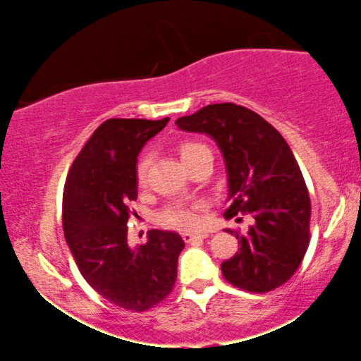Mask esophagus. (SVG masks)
<instances>
[{"mask_svg": "<svg viewBox=\"0 0 361 361\" xmlns=\"http://www.w3.org/2000/svg\"><path fill=\"white\" fill-rule=\"evenodd\" d=\"M205 234H195V233H183V239L186 243H193L198 241V239H205Z\"/></svg>", "mask_w": 361, "mask_h": 361, "instance_id": "34e87169", "label": "esophagus"}]
</instances>
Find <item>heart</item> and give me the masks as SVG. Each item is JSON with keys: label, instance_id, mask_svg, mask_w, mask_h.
<instances>
[{"label": "heart", "instance_id": "b5f03b06", "mask_svg": "<svg viewBox=\"0 0 361 361\" xmlns=\"http://www.w3.org/2000/svg\"><path fill=\"white\" fill-rule=\"evenodd\" d=\"M202 144L186 142L181 146V159H188L195 151H198ZM149 156H142L139 159L137 168H135V178H137L139 185H146L147 181V171H149ZM159 222L163 226L173 227V229H183V231H193L200 227L202 217H200V207L198 205H188V204H173L166 207L163 212L159 214Z\"/></svg>", "mask_w": 361, "mask_h": 361}]
</instances>
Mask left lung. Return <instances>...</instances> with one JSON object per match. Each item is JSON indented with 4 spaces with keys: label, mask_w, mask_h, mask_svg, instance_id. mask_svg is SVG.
Segmentation results:
<instances>
[{
    "label": "left lung",
    "mask_w": 361,
    "mask_h": 361,
    "mask_svg": "<svg viewBox=\"0 0 361 361\" xmlns=\"http://www.w3.org/2000/svg\"><path fill=\"white\" fill-rule=\"evenodd\" d=\"M210 135L224 156L229 188L226 217L250 214L239 251L221 264L234 287L264 293L287 281L309 247L310 198L292 149L271 123L235 103H215L176 120Z\"/></svg>",
    "instance_id": "8db88e82"
}]
</instances>
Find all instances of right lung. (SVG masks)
Listing matches in <instances>:
<instances>
[{
    "instance_id": "1",
    "label": "right lung",
    "mask_w": 361,
    "mask_h": 361,
    "mask_svg": "<svg viewBox=\"0 0 361 361\" xmlns=\"http://www.w3.org/2000/svg\"><path fill=\"white\" fill-rule=\"evenodd\" d=\"M169 118H109L73 161L62 195L66 243L82 279L118 307L142 312L171 293L180 234L152 229L130 247L127 222L137 200V156Z\"/></svg>"
}]
</instances>
